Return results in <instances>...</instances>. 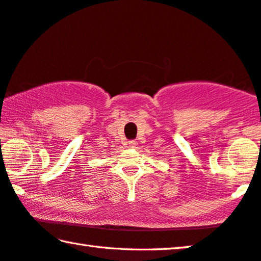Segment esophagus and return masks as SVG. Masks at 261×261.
<instances>
[{
  "instance_id": "1",
  "label": "esophagus",
  "mask_w": 261,
  "mask_h": 261,
  "mask_svg": "<svg viewBox=\"0 0 261 261\" xmlns=\"http://www.w3.org/2000/svg\"><path fill=\"white\" fill-rule=\"evenodd\" d=\"M136 146H137V141H135V140L127 141V147H129V148H135Z\"/></svg>"
}]
</instances>
